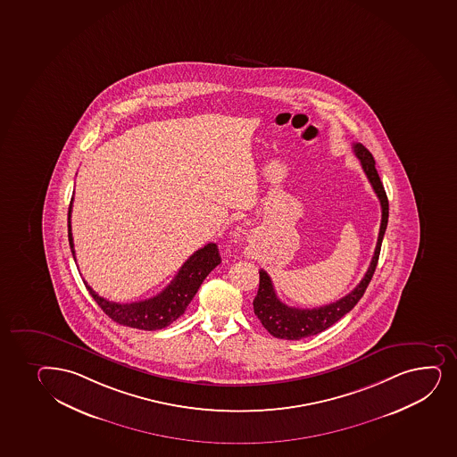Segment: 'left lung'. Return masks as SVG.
Segmentation results:
<instances>
[{
  "instance_id": "obj_1",
  "label": "left lung",
  "mask_w": 457,
  "mask_h": 457,
  "mask_svg": "<svg viewBox=\"0 0 457 457\" xmlns=\"http://www.w3.org/2000/svg\"><path fill=\"white\" fill-rule=\"evenodd\" d=\"M354 154L360 159V164L363 169L364 175L370 179L375 195L378 197L381 205V225H379L378 240L375 246L374 257L368 267V272L359 282V286L348 293L346 296L338 299L336 303L323 305L318 308H296L288 307L278 298L273 282L267 275L266 270H260V287L257 296L253 299V312L260 319L262 327L272 334L273 337L286 338V340H299V338L310 337L314 334L322 333L329 328L331 325L344 318L349 313L355 303H359L363 296L366 288L370 286V279L374 277L375 267L378 262L381 243L385 237L387 220H389V200L386 195L385 187L379 180L378 173L375 169L374 156L370 150L364 147L363 144H354Z\"/></svg>"
}]
</instances>
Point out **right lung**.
<instances>
[{"label":"right lung","mask_w":457,"mask_h":457,"mask_svg":"<svg viewBox=\"0 0 457 457\" xmlns=\"http://www.w3.org/2000/svg\"><path fill=\"white\" fill-rule=\"evenodd\" d=\"M71 210L72 197L68 208V241L71 247L72 258L76 262V251H74L71 234ZM220 253L216 243H208L184 262V266L180 267L173 281L170 282L162 292L154 298L138 301V303H112L98 296L97 293L87 286V281L83 282L89 295L98 303V307L102 308L113 322L126 325L130 328L154 331V329L169 327L170 323L175 322L176 319L185 313L188 303L193 301L195 293L199 290L200 284L210 275L214 267L220 264Z\"/></svg>","instance_id":"1"}]
</instances>
